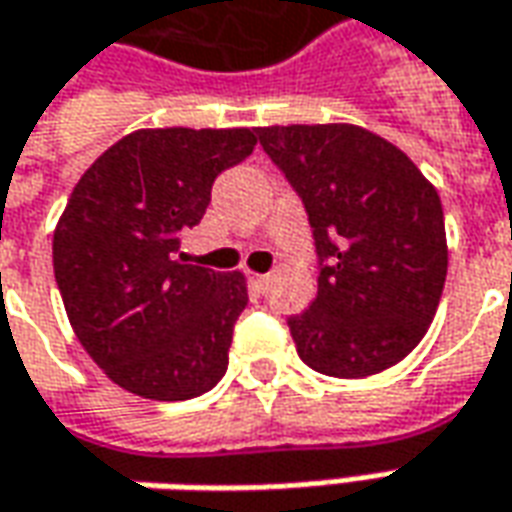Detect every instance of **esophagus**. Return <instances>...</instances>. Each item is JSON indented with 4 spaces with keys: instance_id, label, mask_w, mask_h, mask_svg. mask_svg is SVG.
I'll return each mask as SVG.
<instances>
[{
    "instance_id": "34e87169",
    "label": "esophagus",
    "mask_w": 512,
    "mask_h": 512,
    "mask_svg": "<svg viewBox=\"0 0 512 512\" xmlns=\"http://www.w3.org/2000/svg\"><path fill=\"white\" fill-rule=\"evenodd\" d=\"M253 287H256V290H267V284H270V276H267V273H262V276H259V273H256V276H253Z\"/></svg>"
}]
</instances>
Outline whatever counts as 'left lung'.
I'll list each match as a JSON object with an SVG mask.
<instances>
[{"instance_id": "obj_1", "label": "left lung", "mask_w": 512, "mask_h": 512, "mask_svg": "<svg viewBox=\"0 0 512 512\" xmlns=\"http://www.w3.org/2000/svg\"><path fill=\"white\" fill-rule=\"evenodd\" d=\"M256 135L304 202L318 253V296L287 318L298 358L329 377L400 363L431 327L448 273L437 188L394 143L352 123Z\"/></svg>"}]
</instances>
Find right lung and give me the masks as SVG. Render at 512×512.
<instances>
[{"instance_id": "1", "label": "right lung", "mask_w": 512, "mask_h": 512, "mask_svg": "<svg viewBox=\"0 0 512 512\" xmlns=\"http://www.w3.org/2000/svg\"><path fill=\"white\" fill-rule=\"evenodd\" d=\"M256 146V129H137L72 188L53 233V270L81 346L146 400H191L228 369L248 307L242 273L188 264L180 233L200 225L211 185Z\"/></svg>"}]
</instances>
